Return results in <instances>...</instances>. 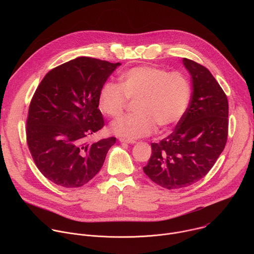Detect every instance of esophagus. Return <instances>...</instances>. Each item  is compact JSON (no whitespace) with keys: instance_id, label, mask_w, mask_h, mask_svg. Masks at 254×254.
Returning <instances> with one entry per match:
<instances>
[{"instance_id":"esophagus-1","label":"esophagus","mask_w":254,"mask_h":254,"mask_svg":"<svg viewBox=\"0 0 254 254\" xmlns=\"http://www.w3.org/2000/svg\"><path fill=\"white\" fill-rule=\"evenodd\" d=\"M120 141H121V142H127V143H135V142H136L134 139L125 138V137H120Z\"/></svg>"}]
</instances>
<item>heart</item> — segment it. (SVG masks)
<instances>
[{
    "label": "heart",
    "mask_w": 254,
    "mask_h": 254,
    "mask_svg": "<svg viewBox=\"0 0 254 254\" xmlns=\"http://www.w3.org/2000/svg\"><path fill=\"white\" fill-rule=\"evenodd\" d=\"M127 99H135V113L115 121L112 131L129 138L147 136L157 127L165 131L182 119L191 99V85L181 72L156 66H135L120 76V84H103L97 104L103 115L118 118L125 112Z\"/></svg>",
    "instance_id": "b5f03b06"
}]
</instances>
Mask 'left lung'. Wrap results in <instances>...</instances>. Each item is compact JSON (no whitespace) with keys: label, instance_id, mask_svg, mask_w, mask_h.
<instances>
[{"label":"left lung","instance_id":"1","mask_svg":"<svg viewBox=\"0 0 254 254\" xmlns=\"http://www.w3.org/2000/svg\"><path fill=\"white\" fill-rule=\"evenodd\" d=\"M193 92L175 130L152 142V157L142 168L154 183L168 190L190 186L208 174L223 152L228 135V100L211 72L184 58Z\"/></svg>","mask_w":254,"mask_h":254}]
</instances>
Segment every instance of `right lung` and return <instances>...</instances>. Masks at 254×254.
<instances>
[{
    "mask_svg": "<svg viewBox=\"0 0 254 254\" xmlns=\"http://www.w3.org/2000/svg\"><path fill=\"white\" fill-rule=\"evenodd\" d=\"M121 65L91 57L65 62L44 76L26 121V139L34 163L54 184L78 188L99 172L117 138H88L104 127L98 94Z\"/></svg>",
    "mask_w": 254,
    "mask_h": 254,
    "instance_id": "add662e5",
    "label": "right lung"
}]
</instances>
